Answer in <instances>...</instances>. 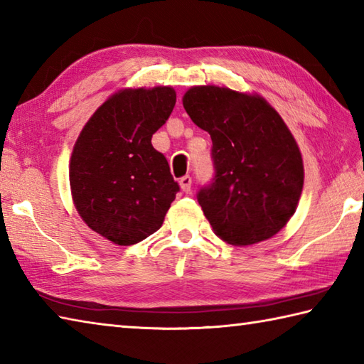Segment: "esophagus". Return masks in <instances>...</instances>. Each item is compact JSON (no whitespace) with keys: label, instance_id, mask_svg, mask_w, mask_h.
Returning <instances> with one entry per match:
<instances>
[{"label":"esophagus","instance_id":"34e87169","mask_svg":"<svg viewBox=\"0 0 364 364\" xmlns=\"http://www.w3.org/2000/svg\"><path fill=\"white\" fill-rule=\"evenodd\" d=\"M180 186L183 189V192H191V186H192V178L189 175H184L183 178H180Z\"/></svg>","mask_w":364,"mask_h":364}]
</instances>
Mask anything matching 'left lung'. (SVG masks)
<instances>
[{
  "mask_svg": "<svg viewBox=\"0 0 364 364\" xmlns=\"http://www.w3.org/2000/svg\"><path fill=\"white\" fill-rule=\"evenodd\" d=\"M191 119L211 135L215 178L197 194L220 240L249 246L272 238L294 216L304 168L294 135L257 95L215 85L183 96Z\"/></svg>",
  "mask_w": 364,
  "mask_h": 364,
  "instance_id": "obj_1",
  "label": "left lung"
}]
</instances>
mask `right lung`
Instances as JSON below:
<instances>
[{
    "label": "right lung",
    "instance_id": "obj_1",
    "mask_svg": "<svg viewBox=\"0 0 364 364\" xmlns=\"http://www.w3.org/2000/svg\"><path fill=\"white\" fill-rule=\"evenodd\" d=\"M176 102L170 87L121 90L92 113L74 145L69 181L78 215L119 246L161 229L180 191L153 134Z\"/></svg>",
    "mask_w": 364,
    "mask_h": 364
}]
</instances>
